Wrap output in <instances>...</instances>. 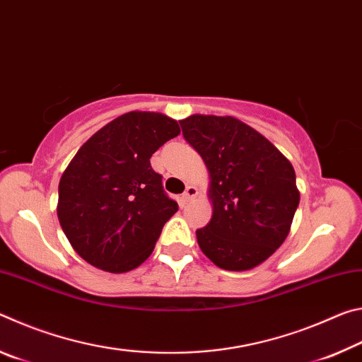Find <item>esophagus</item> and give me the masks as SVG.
Listing matches in <instances>:
<instances>
[{
	"instance_id": "1",
	"label": "esophagus",
	"mask_w": 362,
	"mask_h": 362,
	"mask_svg": "<svg viewBox=\"0 0 362 362\" xmlns=\"http://www.w3.org/2000/svg\"><path fill=\"white\" fill-rule=\"evenodd\" d=\"M196 194H198V189H196V187L188 185L187 189H185V193L182 194V201H183V203H188V201H192Z\"/></svg>"
}]
</instances>
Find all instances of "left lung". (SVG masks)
<instances>
[{
  "label": "left lung",
  "instance_id": "1",
  "mask_svg": "<svg viewBox=\"0 0 362 362\" xmlns=\"http://www.w3.org/2000/svg\"><path fill=\"white\" fill-rule=\"evenodd\" d=\"M179 122L211 177L212 218L196 230L201 250L228 272L260 265L284 243L297 211L291 161L233 116L192 115Z\"/></svg>",
  "mask_w": 362,
  "mask_h": 362
}]
</instances>
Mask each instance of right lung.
Returning <instances> with one entry per match:
<instances>
[{"mask_svg":"<svg viewBox=\"0 0 362 362\" xmlns=\"http://www.w3.org/2000/svg\"><path fill=\"white\" fill-rule=\"evenodd\" d=\"M179 134L166 115L129 112L78 150L60 177L57 217L81 259L108 273L131 272L148 259L179 209L150 158Z\"/></svg>","mask_w":362,"mask_h":362,"instance_id":"1","label":"right lung"}]
</instances>
